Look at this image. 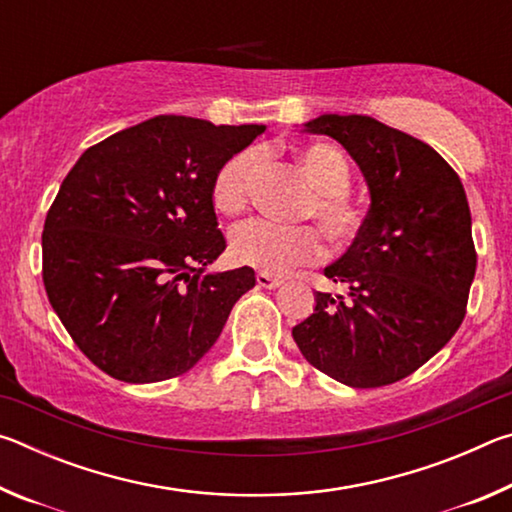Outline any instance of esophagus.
Segmentation results:
<instances>
[{
    "mask_svg": "<svg viewBox=\"0 0 512 512\" xmlns=\"http://www.w3.org/2000/svg\"><path fill=\"white\" fill-rule=\"evenodd\" d=\"M282 284H284L282 277H273L271 273H264V271L257 273V287H262V289H280Z\"/></svg>",
    "mask_w": 512,
    "mask_h": 512,
    "instance_id": "34e87169",
    "label": "esophagus"
}]
</instances>
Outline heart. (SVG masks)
Returning <instances> with one entry per match:
<instances>
[{"label": "heart", "instance_id": "1", "mask_svg": "<svg viewBox=\"0 0 512 512\" xmlns=\"http://www.w3.org/2000/svg\"><path fill=\"white\" fill-rule=\"evenodd\" d=\"M296 160L314 189L302 207V216L320 223L325 235L343 244L357 235L359 214L348 201L350 167L343 155L327 144H307L296 149ZM259 167V153L248 149L225 160L212 180V203L223 214L244 212ZM230 253L237 264L282 275L300 264L318 262L325 255L323 237L311 225H277L250 221L232 232Z\"/></svg>", "mask_w": 512, "mask_h": 512}]
</instances>
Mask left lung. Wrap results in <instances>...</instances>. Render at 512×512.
<instances>
[{
	"mask_svg": "<svg viewBox=\"0 0 512 512\" xmlns=\"http://www.w3.org/2000/svg\"><path fill=\"white\" fill-rule=\"evenodd\" d=\"M300 131L350 153L370 210L345 255L325 266L348 298L316 291L293 341L345 386L395 384L443 350L465 318L476 250L463 183L429 144L368 115H320Z\"/></svg>",
	"mask_w": 512,
	"mask_h": 512,
	"instance_id": "1",
	"label": "left lung"
}]
</instances>
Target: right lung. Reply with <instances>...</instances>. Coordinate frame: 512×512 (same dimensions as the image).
Here are the masks:
<instances>
[{
    "mask_svg": "<svg viewBox=\"0 0 512 512\" xmlns=\"http://www.w3.org/2000/svg\"><path fill=\"white\" fill-rule=\"evenodd\" d=\"M266 126L158 115L90 146L42 232L51 307L94 366L126 384L178 377L219 339L255 271L225 250L212 180Z\"/></svg>",
    "mask_w": 512,
    "mask_h": 512,
    "instance_id": "obj_1",
    "label": "right lung"
}]
</instances>
